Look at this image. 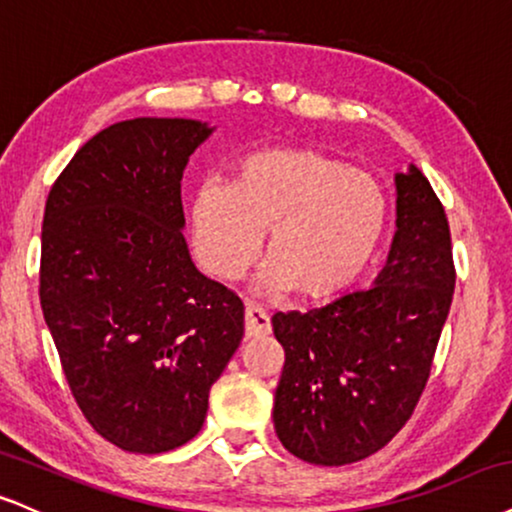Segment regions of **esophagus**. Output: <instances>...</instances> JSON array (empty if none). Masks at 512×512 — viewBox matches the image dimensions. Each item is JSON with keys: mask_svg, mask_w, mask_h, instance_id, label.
Here are the masks:
<instances>
[{"mask_svg": "<svg viewBox=\"0 0 512 512\" xmlns=\"http://www.w3.org/2000/svg\"><path fill=\"white\" fill-rule=\"evenodd\" d=\"M269 331H272V322H269L267 312L257 305L245 307V336L248 338L267 336Z\"/></svg>", "mask_w": 512, "mask_h": 512, "instance_id": "1", "label": "esophagus"}]
</instances>
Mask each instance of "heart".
Masks as SVG:
<instances>
[{
	"label": "heart",
	"mask_w": 512,
	"mask_h": 512,
	"mask_svg": "<svg viewBox=\"0 0 512 512\" xmlns=\"http://www.w3.org/2000/svg\"><path fill=\"white\" fill-rule=\"evenodd\" d=\"M386 214L377 178L310 147H272L245 157L229 188L197 190L188 219L197 262L214 279H238L267 233L264 286L324 300L367 267Z\"/></svg>",
	"instance_id": "obj_1"
}]
</instances>
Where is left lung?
<instances>
[{"label":"left lung","mask_w":512,"mask_h":512,"mask_svg":"<svg viewBox=\"0 0 512 512\" xmlns=\"http://www.w3.org/2000/svg\"><path fill=\"white\" fill-rule=\"evenodd\" d=\"M453 288L446 212L410 164L396 174V236L372 286L272 317L286 353L274 396L283 448L312 465H348L381 451L427 386Z\"/></svg>","instance_id":"8db88e82"}]
</instances>
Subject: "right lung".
<instances>
[{
    "label": "right lung",
    "instance_id": "add662e5",
    "mask_svg": "<svg viewBox=\"0 0 512 512\" xmlns=\"http://www.w3.org/2000/svg\"><path fill=\"white\" fill-rule=\"evenodd\" d=\"M212 131L119 121L80 147L47 197L42 315L85 420L123 451L193 439L243 338V303L197 272L183 238V169Z\"/></svg>",
    "mask_w": 512,
    "mask_h": 512
}]
</instances>
